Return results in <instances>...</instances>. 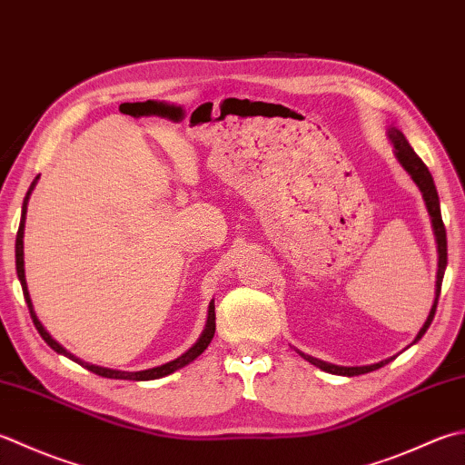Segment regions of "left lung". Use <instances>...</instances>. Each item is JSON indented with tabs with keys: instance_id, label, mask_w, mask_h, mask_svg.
Masks as SVG:
<instances>
[{
	"instance_id": "8db88e82",
	"label": "left lung",
	"mask_w": 465,
	"mask_h": 465,
	"mask_svg": "<svg viewBox=\"0 0 465 465\" xmlns=\"http://www.w3.org/2000/svg\"><path fill=\"white\" fill-rule=\"evenodd\" d=\"M387 134H389V141L393 143L397 161L401 163V167L409 173V175H411V179L415 181V185L420 187V191H421L425 207H427V212H430V217H431V227H433L435 243H438V280H435L433 306H431V311H430V316H427V321L423 322L420 332H417V336L413 339V342L409 344V347H413L415 342L421 341V336L427 332V329H430V324H431L433 316H435V308H438V300H440V292H441V282H443V274H445V266H448V238H445V225H443V220H441L438 189H435V183H433V177H431L430 169H427L425 163L420 157H417V153L411 149V144L407 143L405 134L401 131L395 129V126H391ZM298 354L302 359H306L308 362H311V365L321 369V371L332 372V375H342V377L365 375V372H371V371H377L381 367H385L387 362H391V361L397 357V354H395V357H389L385 361L372 362V365H362V367H341V365H332V362L314 359V357H311V354H304L302 351H298Z\"/></svg>"
}]
</instances>
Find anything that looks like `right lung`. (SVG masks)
I'll use <instances>...</instances> for the list:
<instances>
[{"label":"right lung","mask_w":465,"mask_h":465,"mask_svg":"<svg viewBox=\"0 0 465 465\" xmlns=\"http://www.w3.org/2000/svg\"><path fill=\"white\" fill-rule=\"evenodd\" d=\"M38 179H40V177H35V179L32 181V185H30V189H27L25 199H24V205H22V220H20V227H17V235H15V270H17V278H20V284H22V290H24V298H25V302H27V308H30L32 321H34V324H35V329H38L42 339H44L45 342H48V347L56 351L58 354H64V357H68L70 361L78 362V365L88 369L90 372H94V375L106 377V379H123V381H153V379H161V377L171 375V372H175V371H179V369H183L185 365H189V362H193V361L199 357V354H202V352L209 347V342H212L213 334H215V304H213V300H212V302H209L205 329H203L202 336H199L193 347H191L189 351H185V352L181 354V357H177L175 361H169V362H165V365H159V367H153V369H144V371H116V369L98 367V365H93V362H86V361H82V359L74 357V354L64 349L58 341L52 339L50 332L44 329V324L38 321V316H35L30 292H27L25 270H24V227H25L27 202H30V195H32V191H34L35 183H38Z\"/></svg>","instance_id":"add662e5"}]
</instances>
